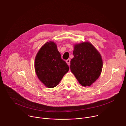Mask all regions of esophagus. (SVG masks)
<instances>
[{
    "label": "esophagus",
    "instance_id": "obj_1",
    "mask_svg": "<svg viewBox=\"0 0 126 126\" xmlns=\"http://www.w3.org/2000/svg\"><path fill=\"white\" fill-rule=\"evenodd\" d=\"M66 63H67V64H68L69 66H70V59H67V60H66Z\"/></svg>",
    "mask_w": 126,
    "mask_h": 126
}]
</instances>
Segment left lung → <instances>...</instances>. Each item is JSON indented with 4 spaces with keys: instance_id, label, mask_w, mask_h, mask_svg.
Instances as JSON below:
<instances>
[{
    "instance_id": "obj_1",
    "label": "left lung",
    "mask_w": 126,
    "mask_h": 126,
    "mask_svg": "<svg viewBox=\"0 0 126 126\" xmlns=\"http://www.w3.org/2000/svg\"><path fill=\"white\" fill-rule=\"evenodd\" d=\"M74 58L70 61V69L83 86H90L99 77L103 68L100 53L89 42L74 45Z\"/></svg>"
}]
</instances>
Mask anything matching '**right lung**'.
I'll use <instances>...</instances> for the list:
<instances>
[{"label":"right lung","mask_w":126,"mask_h":126,"mask_svg":"<svg viewBox=\"0 0 126 126\" xmlns=\"http://www.w3.org/2000/svg\"><path fill=\"white\" fill-rule=\"evenodd\" d=\"M35 70L38 79L48 88L58 85L69 67L62 59L54 42L44 44L38 52L35 59Z\"/></svg>","instance_id":"add662e5"}]
</instances>
